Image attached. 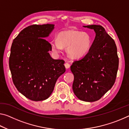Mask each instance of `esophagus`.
Returning <instances> with one entry per match:
<instances>
[{
    "label": "esophagus",
    "instance_id": "1",
    "mask_svg": "<svg viewBox=\"0 0 129 129\" xmlns=\"http://www.w3.org/2000/svg\"><path fill=\"white\" fill-rule=\"evenodd\" d=\"M65 68L66 69H68L69 67H70V64H69V63H68V62H66L65 64Z\"/></svg>",
    "mask_w": 129,
    "mask_h": 129
}]
</instances>
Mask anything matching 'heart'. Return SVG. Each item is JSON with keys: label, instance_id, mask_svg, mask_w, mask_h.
I'll list each match as a JSON object with an SVG mask.
<instances>
[{"label": "heart", "instance_id": "1", "mask_svg": "<svg viewBox=\"0 0 129 129\" xmlns=\"http://www.w3.org/2000/svg\"><path fill=\"white\" fill-rule=\"evenodd\" d=\"M52 50L56 53L67 48L68 56L72 58H80L85 56L91 48L92 40L87 33L65 30L58 34L57 40L50 42Z\"/></svg>", "mask_w": 129, "mask_h": 129}]
</instances>
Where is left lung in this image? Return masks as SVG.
<instances>
[{"instance_id": "obj_1", "label": "left lung", "mask_w": 129, "mask_h": 129, "mask_svg": "<svg viewBox=\"0 0 129 129\" xmlns=\"http://www.w3.org/2000/svg\"><path fill=\"white\" fill-rule=\"evenodd\" d=\"M93 29L96 36L89 52L71 66L74 75L72 88L78 99L98 101L115 81L119 58L115 41L102 26H84Z\"/></svg>"}]
</instances>
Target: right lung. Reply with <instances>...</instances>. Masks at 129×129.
I'll return each mask as SVG.
<instances>
[{"mask_svg":"<svg viewBox=\"0 0 129 129\" xmlns=\"http://www.w3.org/2000/svg\"><path fill=\"white\" fill-rule=\"evenodd\" d=\"M54 24H34L24 28L13 40L9 67L18 91L33 101H44L53 91L57 80L65 72V61L54 60L45 40Z\"/></svg>","mask_w":129,"mask_h":129,"instance_id":"add662e5","label":"right lung"}]
</instances>
